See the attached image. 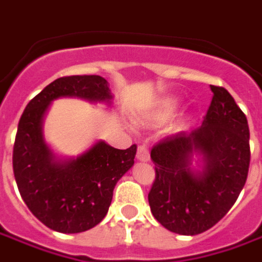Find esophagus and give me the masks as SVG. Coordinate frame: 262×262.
I'll return each instance as SVG.
<instances>
[{
  "label": "esophagus",
  "instance_id": "34e87169",
  "mask_svg": "<svg viewBox=\"0 0 262 262\" xmlns=\"http://www.w3.org/2000/svg\"><path fill=\"white\" fill-rule=\"evenodd\" d=\"M136 159L139 160V161H148V160H150L148 148L144 147V146H139V148H137Z\"/></svg>",
  "mask_w": 262,
  "mask_h": 262
}]
</instances>
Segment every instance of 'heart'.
Segmentation results:
<instances>
[{
	"label": "heart",
	"mask_w": 262,
	"mask_h": 262,
	"mask_svg": "<svg viewBox=\"0 0 262 262\" xmlns=\"http://www.w3.org/2000/svg\"><path fill=\"white\" fill-rule=\"evenodd\" d=\"M178 106H180V99L174 95H168V97L163 98L157 103V106L150 112V119L156 120V122H165L176 114Z\"/></svg>",
	"instance_id": "heart-1"
}]
</instances>
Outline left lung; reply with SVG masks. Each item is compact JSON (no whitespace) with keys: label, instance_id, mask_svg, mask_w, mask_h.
<instances>
[{"label":"left lung","instance_id":"8db88e82","mask_svg":"<svg viewBox=\"0 0 262 262\" xmlns=\"http://www.w3.org/2000/svg\"><path fill=\"white\" fill-rule=\"evenodd\" d=\"M210 90L213 98L202 126L165 137L150 154L156 164L148 193L151 213L167 230L182 236H195L216 225L247 180V118L227 90L214 85Z\"/></svg>","mask_w":262,"mask_h":262}]
</instances>
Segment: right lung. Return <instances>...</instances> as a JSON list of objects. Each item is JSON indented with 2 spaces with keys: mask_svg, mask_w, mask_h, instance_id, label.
<instances>
[{
  "mask_svg": "<svg viewBox=\"0 0 262 262\" xmlns=\"http://www.w3.org/2000/svg\"><path fill=\"white\" fill-rule=\"evenodd\" d=\"M59 98L111 106L114 95L99 75L61 77L43 88L18 123L14 176L24 202L43 225L59 233H81L108 213L115 185L135 164L137 147L119 150L98 140L77 157L56 154L43 136V119Z\"/></svg>",
  "mask_w": 262,
  "mask_h": 262,
  "instance_id": "1",
  "label": "right lung"
}]
</instances>
